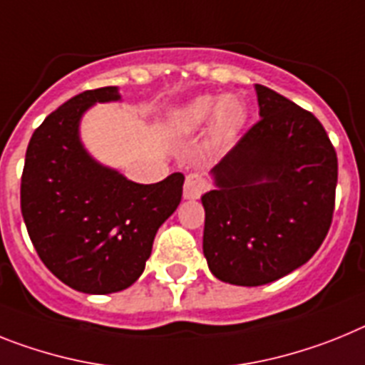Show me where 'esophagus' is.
Returning a JSON list of instances; mask_svg holds the SVG:
<instances>
[{
  "label": "esophagus",
  "instance_id": "34e87169",
  "mask_svg": "<svg viewBox=\"0 0 365 365\" xmlns=\"http://www.w3.org/2000/svg\"><path fill=\"white\" fill-rule=\"evenodd\" d=\"M207 180L201 173L194 171V173H188L185 180V190H182V195L185 199H199L205 190H207Z\"/></svg>",
  "mask_w": 365,
  "mask_h": 365
}]
</instances>
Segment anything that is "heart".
Masks as SVG:
<instances>
[{
	"instance_id": "obj_1",
	"label": "heart",
	"mask_w": 365,
	"mask_h": 365,
	"mask_svg": "<svg viewBox=\"0 0 365 365\" xmlns=\"http://www.w3.org/2000/svg\"><path fill=\"white\" fill-rule=\"evenodd\" d=\"M212 113V129L217 138L235 136L247 116L245 105L236 96H223L221 99L214 96H199L180 108L177 121L185 130H192L203 125Z\"/></svg>"
}]
</instances>
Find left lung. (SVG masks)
<instances>
[{
    "instance_id": "1",
    "label": "left lung",
    "mask_w": 365,
    "mask_h": 365,
    "mask_svg": "<svg viewBox=\"0 0 365 365\" xmlns=\"http://www.w3.org/2000/svg\"><path fill=\"white\" fill-rule=\"evenodd\" d=\"M260 120L212 170L203 253L216 279L262 286L307 264L334 214L338 157L312 112L255 85Z\"/></svg>"
}]
</instances>
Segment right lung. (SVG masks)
<instances>
[{
  "label": "right lung",
  "instance_id": "right-lung-1",
  "mask_svg": "<svg viewBox=\"0 0 365 365\" xmlns=\"http://www.w3.org/2000/svg\"><path fill=\"white\" fill-rule=\"evenodd\" d=\"M118 99L116 86L68 99L33 133L21 173V216L40 260L83 294L129 288L144 273L158 227L182 197V173L138 185L83 148V114Z\"/></svg>",
  "mask_w": 365,
  "mask_h": 365
}]
</instances>
